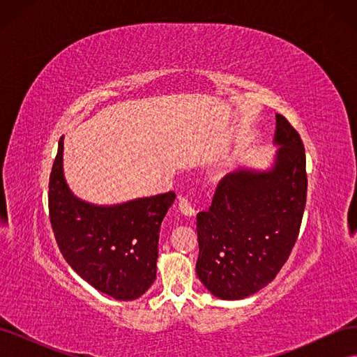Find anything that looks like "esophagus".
<instances>
[{"mask_svg": "<svg viewBox=\"0 0 357 357\" xmlns=\"http://www.w3.org/2000/svg\"><path fill=\"white\" fill-rule=\"evenodd\" d=\"M178 208H180V211H181L183 214L188 215V218H192V215L197 214V210H195V207H193V205H192L190 198L186 197V195H180V197H178Z\"/></svg>", "mask_w": 357, "mask_h": 357, "instance_id": "obj_1", "label": "esophagus"}]
</instances>
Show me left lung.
<instances>
[{
	"label": "left lung",
	"mask_w": 357,
	"mask_h": 357,
	"mask_svg": "<svg viewBox=\"0 0 357 357\" xmlns=\"http://www.w3.org/2000/svg\"><path fill=\"white\" fill-rule=\"evenodd\" d=\"M273 144L268 168L226 174L208 210L197 215V274L223 301L244 299L271 283L298 238L307 201L305 150L282 114H275Z\"/></svg>",
	"instance_id": "1"
}]
</instances>
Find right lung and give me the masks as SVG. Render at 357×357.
<instances>
[{
    "label": "right lung",
    "mask_w": 357,
    "mask_h": 357,
    "mask_svg": "<svg viewBox=\"0 0 357 357\" xmlns=\"http://www.w3.org/2000/svg\"><path fill=\"white\" fill-rule=\"evenodd\" d=\"M174 192L98 205L75 197L63 174V137L49 181L50 223L62 256L84 282L117 301L143 296L156 280L160 223Z\"/></svg>",
    "instance_id": "right-lung-1"
}]
</instances>
